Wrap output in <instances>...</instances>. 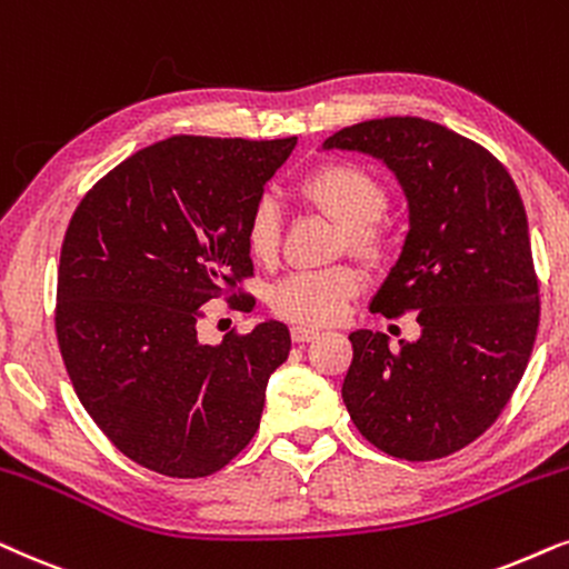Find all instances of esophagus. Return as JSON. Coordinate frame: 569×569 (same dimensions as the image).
Segmentation results:
<instances>
[{
    "mask_svg": "<svg viewBox=\"0 0 569 569\" xmlns=\"http://www.w3.org/2000/svg\"><path fill=\"white\" fill-rule=\"evenodd\" d=\"M320 332H317L315 328H307V325H293L291 328V338L293 343H309V340H315Z\"/></svg>",
    "mask_w": 569,
    "mask_h": 569,
    "instance_id": "34e87169",
    "label": "esophagus"
}]
</instances>
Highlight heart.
<instances>
[{
    "mask_svg": "<svg viewBox=\"0 0 569 569\" xmlns=\"http://www.w3.org/2000/svg\"><path fill=\"white\" fill-rule=\"evenodd\" d=\"M299 192L325 216L343 226L348 249L377 260L382 254V218L390 208L388 187L359 163H322L299 181ZM283 218L276 200L262 197L244 221V247L257 262H272L280 249ZM363 289V276L353 264H332L322 270H297L268 289V305L283 320L328 325L338 320L346 301Z\"/></svg>",
    "mask_w": 569,
    "mask_h": 569,
    "instance_id": "heart-1",
    "label": "heart"
}]
</instances>
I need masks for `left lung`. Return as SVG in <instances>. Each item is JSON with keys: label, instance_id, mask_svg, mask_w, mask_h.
<instances>
[{"label": "left lung", "instance_id": "left-lung-1", "mask_svg": "<svg viewBox=\"0 0 569 569\" xmlns=\"http://www.w3.org/2000/svg\"><path fill=\"white\" fill-rule=\"evenodd\" d=\"M325 150H359L396 173L408 229L372 312H419L421 336H348L351 421L377 450L437 460L481 437L512 398L539 330V278L520 192L502 163L463 134L419 117L343 127Z\"/></svg>", "mask_w": 569, "mask_h": 569}]
</instances>
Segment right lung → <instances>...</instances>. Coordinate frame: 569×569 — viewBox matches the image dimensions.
Returning a JSON list of instances; mask_svg holds the SVG:
<instances>
[{
  "instance_id": "add662e5",
  "label": "right lung",
  "mask_w": 569,
  "mask_h": 569,
  "mask_svg": "<svg viewBox=\"0 0 569 569\" xmlns=\"http://www.w3.org/2000/svg\"><path fill=\"white\" fill-rule=\"evenodd\" d=\"M297 138L177 134L121 161L82 197L57 276V340L90 419L113 448L171 479L229 466L260 429L291 336L268 320L197 340L200 307L252 276L244 221Z\"/></svg>"
}]
</instances>
